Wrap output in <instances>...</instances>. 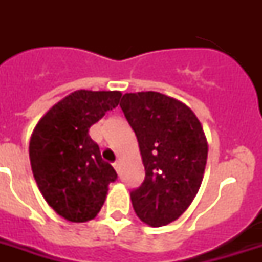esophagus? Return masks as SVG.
I'll list each match as a JSON object with an SVG mask.
<instances>
[{
  "label": "esophagus",
  "instance_id": "1",
  "mask_svg": "<svg viewBox=\"0 0 262 262\" xmlns=\"http://www.w3.org/2000/svg\"><path fill=\"white\" fill-rule=\"evenodd\" d=\"M113 166H114L115 171L119 174V170H121V163H119V162H114V163H113Z\"/></svg>",
  "mask_w": 262,
  "mask_h": 262
}]
</instances>
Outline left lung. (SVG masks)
Segmentation results:
<instances>
[{"label": "left lung", "mask_w": 262, "mask_h": 262, "mask_svg": "<svg viewBox=\"0 0 262 262\" xmlns=\"http://www.w3.org/2000/svg\"><path fill=\"white\" fill-rule=\"evenodd\" d=\"M119 106L145 167L132 204L144 223L162 227L178 219L199 191L208 155L203 126L186 104L159 92L125 94Z\"/></svg>", "instance_id": "left-lung-1"}]
</instances>
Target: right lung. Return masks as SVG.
<instances>
[{
    "mask_svg": "<svg viewBox=\"0 0 262 262\" xmlns=\"http://www.w3.org/2000/svg\"><path fill=\"white\" fill-rule=\"evenodd\" d=\"M118 91L80 90L53 106L35 127L30 160L47 204L69 222L94 219L118 178L102 159L90 127L118 106Z\"/></svg>",
    "mask_w": 262,
    "mask_h": 262,
    "instance_id": "obj_1",
    "label": "right lung"
}]
</instances>
